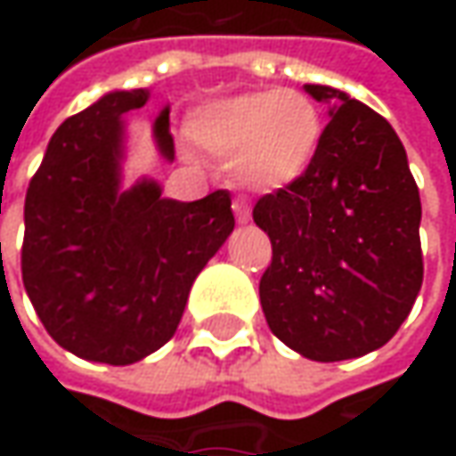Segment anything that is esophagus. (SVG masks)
Returning <instances> with one entry per match:
<instances>
[{"label":"esophagus","instance_id":"34e87169","mask_svg":"<svg viewBox=\"0 0 456 456\" xmlns=\"http://www.w3.org/2000/svg\"><path fill=\"white\" fill-rule=\"evenodd\" d=\"M233 213H236L238 223H248V220H251V205H248V198H246V195L233 198Z\"/></svg>","mask_w":456,"mask_h":456}]
</instances>
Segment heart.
I'll return each instance as SVG.
<instances>
[{"instance_id": "heart-1", "label": "heart", "mask_w": 456, "mask_h": 456, "mask_svg": "<svg viewBox=\"0 0 456 456\" xmlns=\"http://www.w3.org/2000/svg\"><path fill=\"white\" fill-rule=\"evenodd\" d=\"M190 139L231 162L233 180L251 190H279L314 165L324 139L320 106L302 91L264 88L200 109Z\"/></svg>"}]
</instances>
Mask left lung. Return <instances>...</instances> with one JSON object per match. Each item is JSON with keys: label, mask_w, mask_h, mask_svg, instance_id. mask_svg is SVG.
Returning <instances> with one entry per match:
<instances>
[{"label": "left lung", "mask_w": 456, "mask_h": 456, "mask_svg": "<svg viewBox=\"0 0 456 456\" xmlns=\"http://www.w3.org/2000/svg\"><path fill=\"white\" fill-rule=\"evenodd\" d=\"M314 165L254 205L272 238L258 294L272 332L309 360L373 353L398 332L424 281L421 200L394 126L330 86Z\"/></svg>", "instance_id": "obj_1"}]
</instances>
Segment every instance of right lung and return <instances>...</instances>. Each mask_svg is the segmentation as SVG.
<instances>
[{
    "label": "right lung",
    "mask_w": 456,
    "mask_h": 456,
    "mask_svg": "<svg viewBox=\"0 0 456 456\" xmlns=\"http://www.w3.org/2000/svg\"><path fill=\"white\" fill-rule=\"evenodd\" d=\"M144 103L142 88L118 91L65 118L25 198L27 297L61 347L109 365L175 335L195 276L236 225L228 190L195 202L159 198L157 183L118 192L121 116ZM154 134L175 159L167 109Z\"/></svg>",
    "instance_id": "add662e5"
}]
</instances>
